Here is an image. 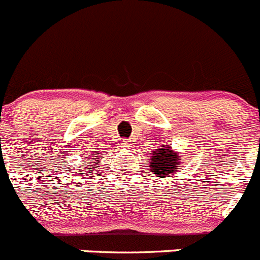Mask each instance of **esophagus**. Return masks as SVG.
<instances>
[{
  "label": "esophagus",
  "instance_id": "esophagus-1",
  "mask_svg": "<svg viewBox=\"0 0 260 260\" xmlns=\"http://www.w3.org/2000/svg\"><path fill=\"white\" fill-rule=\"evenodd\" d=\"M129 141H122V146L123 147H128V146H129Z\"/></svg>",
  "mask_w": 260,
  "mask_h": 260
}]
</instances>
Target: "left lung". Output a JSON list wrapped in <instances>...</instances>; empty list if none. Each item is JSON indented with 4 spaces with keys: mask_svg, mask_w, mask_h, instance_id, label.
Listing matches in <instances>:
<instances>
[{
    "mask_svg": "<svg viewBox=\"0 0 260 260\" xmlns=\"http://www.w3.org/2000/svg\"><path fill=\"white\" fill-rule=\"evenodd\" d=\"M177 157L178 156L171 149H157L154 156L150 157V164H151L150 167L154 176L161 178L172 176V173H174L179 167Z\"/></svg>",
    "mask_w": 260,
    "mask_h": 260,
    "instance_id": "left-lung-1",
    "label": "left lung"
}]
</instances>
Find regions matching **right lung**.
Listing matches in <instances>:
<instances>
[{
	"mask_svg": "<svg viewBox=\"0 0 260 260\" xmlns=\"http://www.w3.org/2000/svg\"><path fill=\"white\" fill-rule=\"evenodd\" d=\"M93 159H96V157H93ZM94 163H97V161H94ZM96 166H97V164H94V166H92V167H93V168H94V167H96ZM86 171H92V169L91 168H87Z\"/></svg>",
	"mask_w": 260,
	"mask_h": 260,
	"instance_id": "right-lung-1",
	"label": "right lung"
}]
</instances>
